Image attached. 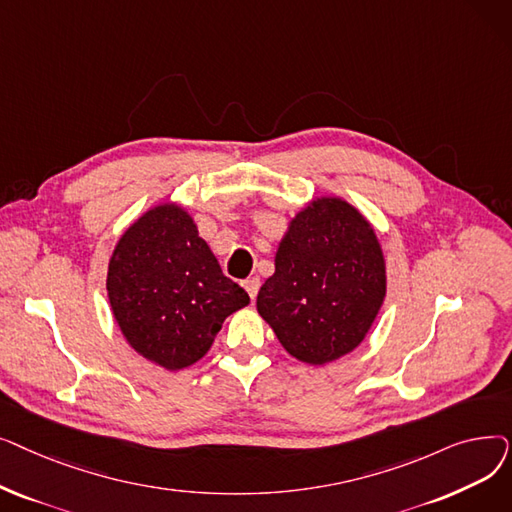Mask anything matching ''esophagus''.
I'll return each instance as SVG.
<instances>
[{
    "mask_svg": "<svg viewBox=\"0 0 512 512\" xmlns=\"http://www.w3.org/2000/svg\"><path fill=\"white\" fill-rule=\"evenodd\" d=\"M259 278L255 276V278H249V280H245V290L249 292V297L251 299H255L257 297V292H259Z\"/></svg>",
    "mask_w": 512,
    "mask_h": 512,
    "instance_id": "1",
    "label": "esophagus"
}]
</instances>
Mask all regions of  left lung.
I'll use <instances>...</instances> for the list:
<instances>
[{"label": "left lung", "instance_id": "1", "mask_svg": "<svg viewBox=\"0 0 512 512\" xmlns=\"http://www.w3.org/2000/svg\"><path fill=\"white\" fill-rule=\"evenodd\" d=\"M386 297V261L363 213L313 199L288 224L257 311L303 363L326 365L363 342Z\"/></svg>", "mask_w": 512, "mask_h": 512}]
</instances>
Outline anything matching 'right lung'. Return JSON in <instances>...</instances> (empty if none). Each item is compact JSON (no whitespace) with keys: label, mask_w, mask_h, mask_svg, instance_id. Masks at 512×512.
Segmentation results:
<instances>
[{"label":"right lung","mask_w":512,"mask_h":512,"mask_svg":"<svg viewBox=\"0 0 512 512\" xmlns=\"http://www.w3.org/2000/svg\"><path fill=\"white\" fill-rule=\"evenodd\" d=\"M107 297L126 342L170 371L205 357L224 319L249 305L176 203L151 207L122 234L107 265Z\"/></svg>","instance_id":"1"}]
</instances>
